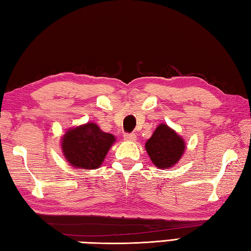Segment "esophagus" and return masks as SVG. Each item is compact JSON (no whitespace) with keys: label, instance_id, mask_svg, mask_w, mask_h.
<instances>
[{"label":"esophagus","instance_id":"34e87169","mask_svg":"<svg viewBox=\"0 0 251 251\" xmlns=\"http://www.w3.org/2000/svg\"><path fill=\"white\" fill-rule=\"evenodd\" d=\"M123 138H125V140H126V141H135V139H137L134 133H126L123 135Z\"/></svg>","mask_w":251,"mask_h":251}]
</instances>
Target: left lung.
<instances>
[{"label":"left lung","mask_w":251,"mask_h":251,"mask_svg":"<svg viewBox=\"0 0 251 251\" xmlns=\"http://www.w3.org/2000/svg\"><path fill=\"white\" fill-rule=\"evenodd\" d=\"M148 154L159 169H169L181 159L185 143L184 140L166 125H160L146 143Z\"/></svg>","instance_id":"left-lung-1"}]
</instances>
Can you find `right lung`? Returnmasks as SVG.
<instances>
[{"instance_id": "1", "label": "right lung", "mask_w": 251, "mask_h": 251, "mask_svg": "<svg viewBox=\"0 0 251 251\" xmlns=\"http://www.w3.org/2000/svg\"><path fill=\"white\" fill-rule=\"evenodd\" d=\"M114 141L112 134L103 132L90 122L67 131L63 137L61 150L74 168L95 170L102 163Z\"/></svg>"}]
</instances>
